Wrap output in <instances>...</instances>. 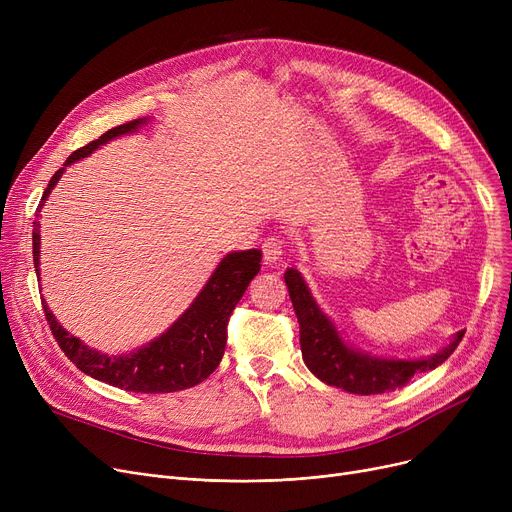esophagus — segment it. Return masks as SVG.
I'll list each match as a JSON object with an SVG mask.
<instances>
[{
    "label": "esophagus",
    "mask_w": 512,
    "mask_h": 512,
    "mask_svg": "<svg viewBox=\"0 0 512 512\" xmlns=\"http://www.w3.org/2000/svg\"><path fill=\"white\" fill-rule=\"evenodd\" d=\"M282 247H284V238L282 236H270L263 240L261 251H263V259L265 263H276L282 257Z\"/></svg>",
    "instance_id": "esophagus-1"
}]
</instances>
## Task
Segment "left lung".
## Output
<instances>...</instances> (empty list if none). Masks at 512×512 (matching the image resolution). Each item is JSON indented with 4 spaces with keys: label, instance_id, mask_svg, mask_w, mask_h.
I'll list each match as a JSON object with an SVG mask.
<instances>
[{
    "label": "left lung",
    "instance_id": "1",
    "mask_svg": "<svg viewBox=\"0 0 512 512\" xmlns=\"http://www.w3.org/2000/svg\"><path fill=\"white\" fill-rule=\"evenodd\" d=\"M284 280L290 292L294 313H297L299 319L301 351L305 365L321 382L342 388L351 394H384L407 386L415 373H423L442 365L465 336V332H459L444 351L419 361L369 357L353 351L351 346L342 342L332 321L313 301L305 280L297 270H288L284 274Z\"/></svg>",
    "mask_w": 512,
    "mask_h": 512
}]
</instances>
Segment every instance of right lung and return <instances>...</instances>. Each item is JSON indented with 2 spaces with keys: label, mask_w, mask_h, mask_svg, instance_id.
<instances>
[{
  "label": "right lung",
  "mask_w": 512,
  "mask_h": 512,
  "mask_svg": "<svg viewBox=\"0 0 512 512\" xmlns=\"http://www.w3.org/2000/svg\"><path fill=\"white\" fill-rule=\"evenodd\" d=\"M145 124V118L132 120L120 124L112 130L101 134L99 139L91 141L89 145L76 149L68 159L66 166L74 164L76 159L87 157L99 145L107 143L120 134L132 132L137 126ZM64 168H60L51 176L45 193L41 197V205L56 186ZM39 205V207H41ZM39 247H41V234L39 222H35L33 230V259H35V272L39 278ZM261 251L249 249L230 253L222 259L218 270L213 272L205 288L201 290L195 303L188 307L176 324L161 334L157 340L149 342L147 346L139 348L132 355L120 357H107L99 351H93L87 344L68 334L53 313L47 309L43 301L45 319L51 328L53 338L64 351V355L83 373L91 378L116 386L128 392H143V394H159V392H178L193 388L207 380L209 375L220 365L226 348L228 338V319L234 311L236 303L242 299L249 282L261 270Z\"/></svg>",
  "instance_id": "1"
}]
</instances>
